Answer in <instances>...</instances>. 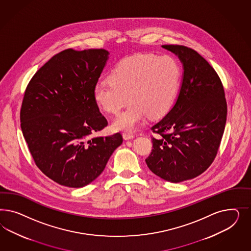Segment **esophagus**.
<instances>
[{
	"label": "esophagus",
	"instance_id": "34e87169",
	"mask_svg": "<svg viewBox=\"0 0 251 251\" xmlns=\"http://www.w3.org/2000/svg\"><path fill=\"white\" fill-rule=\"evenodd\" d=\"M123 138H124V140H130V139L134 138V134L131 132H124Z\"/></svg>",
	"mask_w": 251,
	"mask_h": 251
}]
</instances>
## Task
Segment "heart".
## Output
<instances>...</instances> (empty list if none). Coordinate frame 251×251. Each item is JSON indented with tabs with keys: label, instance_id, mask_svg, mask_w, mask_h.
<instances>
[{
	"label": "heart",
	"instance_id": "1",
	"mask_svg": "<svg viewBox=\"0 0 251 251\" xmlns=\"http://www.w3.org/2000/svg\"><path fill=\"white\" fill-rule=\"evenodd\" d=\"M180 72L174 59L153 54H137L124 58L110 74L94 87L96 103L107 113L118 114L116 129H134L149 116L157 119L170 109L175 100Z\"/></svg>",
	"mask_w": 251,
	"mask_h": 251
}]
</instances>
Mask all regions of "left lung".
<instances>
[{"label":"left lung","mask_w":251,"mask_h":251,"mask_svg":"<svg viewBox=\"0 0 251 251\" xmlns=\"http://www.w3.org/2000/svg\"><path fill=\"white\" fill-rule=\"evenodd\" d=\"M183 63L182 84L175 105L151 129L147 167L161 178L178 183L202 174L215 158L224 134L227 104L215 70L196 50L163 45Z\"/></svg>","instance_id":"1"}]
</instances>
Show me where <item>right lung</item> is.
Here are the masks:
<instances>
[{
  "label": "right lung",
  "instance_id": "add662e5",
  "mask_svg": "<svg viewBox=\"0 0 251 251\" xmlns=\"http://www.w3.org/2000/svg\"><path fill=\"white\" fill-rule=\"evenodd\" d=\"M107 55L103 49L64 50L25 88L20 110L24 138L37 167L61 186L91 183L122 144L120 132L90 139L107 125L93 95Z\"/></svg>",
  "mask_w": 251,
  "mask_h": 251
}]
</instances>
